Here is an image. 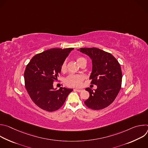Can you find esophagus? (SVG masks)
Returning <instances> with one entry per match:
<instances>
[{
  "mask_svg": "<svg viewBox=\"0 0 148 148\" xmlns=\"http://www.w3.org/2000/svg\"><path fill=\"white\" fill-rule=\"evenodd\" d=\"M74 90H75L76 91H77L78 92H81L82 91V90H79V89H74Z\"/></svg>",
  "mask_w": 148,
  "mask_h": 148,
  "instance_id": "34e87169",
  "label": "esophagus"
}]
</instances>
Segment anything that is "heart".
Here are the masks:
<instances>
[{
  "label": "heart",
  "mask_w": 148,
  "mask_h": 148,
  "mask_svg": "<svg viewBox=\"0 0 148 148\" xmlns=\"http://www.w3.org/2000/svg\"><path fill=\"white\" fill-rule=\"evenodd\" d=\"M76 61L78 64L81 66L83 63L86 62V60L82 57H78L76 58ZM67 63L66 61H64L62 63L61 67V71L62 72H64L66 70ZM84 79V76L81 74H71L68 76L66 79V84L68 86L77 87L81 86L82 82Z\"/></svg>",
  "instance_id": "obj_1"
}]
</instances>
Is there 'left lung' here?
Instances as JSON below:
<instances>
[{"label": "left lung", "instance_id": "8db88e82", "mask_svg": "<svg viewBox=\"0 0 148 148\" xmlns=\"http://www.w3.org/2000/svg\"><path fill=\"white\" fill-rule=\"evenodd\" d=\"M78 50L92 60L90 79L91 84L97 86L94 91L90 88L86 89L89 92L90 97L84 103L94 110L107 107L114 102L121 88L122 75L119 63L111 53L95 47L81 48Z\"/></svg>", "mask_w": 148, "mask_h": 148}]
</instances>
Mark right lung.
<instances>
[{
  "mask_svg": "<svg viewBox=\"0 0 148 148\" xmlns=\"http://www.w3.org/2000/svg\"><path fill=\"white\" fill-rule=\"evenodd\" d=\"M74 48L51 49L34 56L24 73L26 89L33 102L41 109L52 112L60 108L73 90L54 88L61 67Z\"/></svg>",
  "mask_w": 148,
  "mask_h": 148,
  "instance_id": "1",
  "label": "right lung"
}]
</instances>
